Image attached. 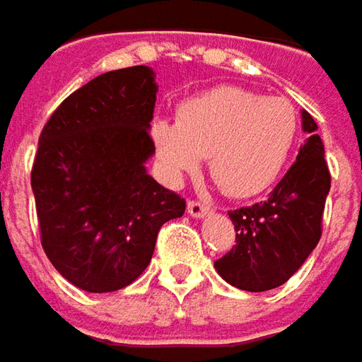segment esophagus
Returning a JSON list of instances; mask_svg holds the SVG:
<instances>
[{"instance_id":"obj_1","label":"esophagus","mask_w":362,"mask_h":362,"mask_svg":"<svg viewBox=\"0 0 362 362\" xmlns=\"http://www.w3.org/2000/svg\"><path fill=\"white\" fill-rule=\"evenodd\" d=\"M211 212V206H206V204H202V202H198V200H190V202H188V214H190L192 218H204V216H209Z\"/></svg>"}]
</instances>
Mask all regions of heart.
Masks as SVG:
<instances>
[{"label":"heart","mask_w":362,"mask_h":362,"mask_svg":"<svg viewBox=\"0 0 362 362\" xmlns=\"http://www.w3.org/2000/svg\"><path fill=\"white\" fill-rule=\"evenodd\" d=\"M298 111L284 97L239 87H218L180 105L178 119H158L151 139L164 174L180 182L209 168L225 192L249 198L281 176L298 141Z\"/></svg>","instance_id":"heart-1"}]
</instances>
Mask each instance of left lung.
<instances>
[{"instance_id":"8db88e82","label":"left lung","mask_w":362,"mask_h":362,"mask_svg":"<svg viewBox=\"0 0 362 362\" xmlns=\"http://www.w3.org/2000/svg\"><path fill=\"white\" fill-rule=\"evenodd\" d=\"M308 139L296 164L265 202L228 212L237 245L214 269L227 284L245 291L279 288L316 249L322 235L324 202L330 192V172L324 160L318 125L302 109Z\"/></svg>"}]
</instances>
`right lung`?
Segmentation results:
<instances>
[{"label":"right lung","instance_id":"add662e5","mask_svg":"<svg viewBox=\"0 0 362 362\" xmlns=\"http://www.w3.org/2000/svg\"><path fill=\"white\" fill-rule=\"evenodd\" d=\"M156 72L129 66L74 90L48 119L32 168L42 247L90 293L117 291L150 265L160 227L186 202L148 174Z\"/></svg>","mask_w":362,"mask_h":362}]
</instances>
